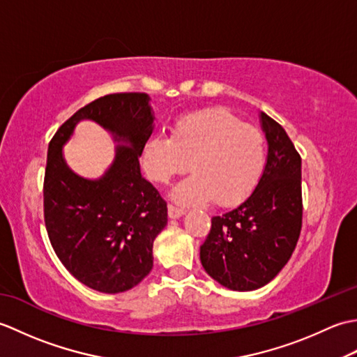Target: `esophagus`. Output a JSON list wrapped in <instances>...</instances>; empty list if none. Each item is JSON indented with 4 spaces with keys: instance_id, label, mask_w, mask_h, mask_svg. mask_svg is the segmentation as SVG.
Wrapping results in <instances>:
<instances>
[{
    "instance_id": "esophagus-1",
    "label": "esophagus",
    "mask_w": 357,
    "mask_h": 357,
    "mask_svg": "<svg viewBox=\"0 0 357 357\" xmlns=\"http://www.w3.org/2000/svg\"><path fill=\"white\" fill-rule=\"evenodd\" d=\"M185 213L184 208H179V207H174V206H169V216L172 219H178Z\"/></svg>"
}]
</instances>
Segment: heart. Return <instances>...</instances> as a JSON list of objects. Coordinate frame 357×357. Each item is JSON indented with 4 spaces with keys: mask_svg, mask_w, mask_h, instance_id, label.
<instances>
[{
    "mask_svg": "<svg viewBox=\"0 0 357 357\" xmlns=\"http://www.w3.org/2000/svg\"><path fill=\"white\" fill-rule=\"evenodd\" d=\"M193 173L173 188L179 204L213 199L233 206L250 195L265 165V138L259 128L241 123L222 109H208L183 116L170 130L151 135L144 144L141 162L147 176L170 183L188 169Z\"/></svg>",
    "mask_w": 357,
    "mask_h": 357,
    "instance_id": "heart-1",
    "label": "heart"
}]
</instances>
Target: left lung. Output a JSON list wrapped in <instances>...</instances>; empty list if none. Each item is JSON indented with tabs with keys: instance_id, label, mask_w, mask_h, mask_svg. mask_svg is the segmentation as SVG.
<instances>
[{
	"instance_id": "left-lung-1",
	"label": "left lung",
	"mask_w": 357,
	"mask_h": 357,
	"mask_svg": "<svg viewBox=\"0 0 357 357\" xmlns=\"http://www.w3.org/2000/svg\"><path fill=\"white\" fill-rule=\"evenodd\" d=\"M259 119L268 144L259 183L238 207L211 218L199 253L208 276L234 291L257 290L275 279L302 227L301 156L282 126L264 112Z\"/></svg>"
}]
</instances>
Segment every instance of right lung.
<instances>
[{
	"mask_svg": "<svg viewBox=\"0 0 357 357\" xmlns=\"http://www.w3.org/2000/svg\"><path fill=\"white\" fill-rule=\"evenodd\" d=\"M93 120L119 146L101 178L89 180L62 153L79 120ZM155 127L147 93H113L79 109L49 144L44 221L59 261L79 282L101 293H123L153 267V241L167 225V204L142 178L139 156Z\"/></svg>",
	"mask_w": 357,
	"mask_h": 357,
	"instance_id": "obj_1",
	"label": "right lung"
}]
</instances>
